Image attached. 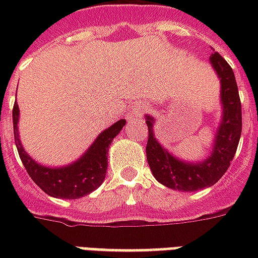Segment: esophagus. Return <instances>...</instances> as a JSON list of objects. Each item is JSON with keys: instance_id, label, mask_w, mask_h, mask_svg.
<instances>
[{"instance_id": "esophagus-1", "label": "esophagus", "mask_w": 258, "mask_h": 258, "mask_svg": "<svg viewBox=\"0 0 258 258\" xmlns=\"http://www.w3.org/2000/svg\"><path fill=\"white\" fill-rule=\"evenodd\" d=\"M146 105L144 102H138V103H135L134 106L131 107V110L127 114V118H140L142 117V114L145 112Z\"/></svg>"}]
</instances>
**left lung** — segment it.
I'll return each instance as SVG.
<instances>
[{
  "mask_svg": "<svg viewBox=\"0 0 258 258\" xmlns=\"http://www.w3.org/2000/svg\"><path fill=\"white\" fill-rule=\"evenodd\" d=\"M210 63L220 79L222 114L214 135L210 155L198 163L186 162L174 156L155 135V118L145 114L148 124L146 159L153 177L170 189L195 192L214 185L225 174L236 153L242 133V106L232 68L218 52L211 53Z\"/></svg>",
  "mask_w": 258,
  "mask_h": 258,
  "instance_id": "left-lung-1",
  "label": "left lung"
}]
</instances>
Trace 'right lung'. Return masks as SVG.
<instances>
[{
    "label": "right lung",
    "mask_w": 258,
    "mask_h": 258,
    "mask_svg": "<svg viewBox=\"0 0 258 258\" xmlns=\"http://www.w3.org/2000/svg\"><path fill=\"white\" fill-rule=\"evenodd\" d=\"M14 134L15 144L19 152L20 160L25 166L31 179L45 194L59 199H79L90 195L99 188L105 179L107 168V151L113 138L121 131L125 120L121 118L96 137V140L84 152V155L62 167H48L37 163L26 152L19 138V106L15 103L14 112Z\"/></svg>",
    "instance_id": "obj_1"
}]
</instances>
